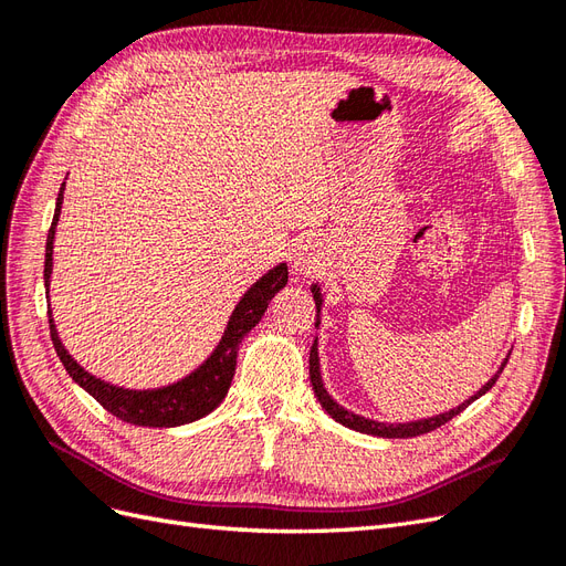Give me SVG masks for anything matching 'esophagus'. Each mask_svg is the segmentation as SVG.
I'll return each instance as SVG.
<instances>
[{"label":"esophagus","instance_id":"esophagus-1","mask_svg":"<svg viewBox=\"0 0 566 566\" xmlns=\"http://www.w3.org/2000/svg\"><path fill=\"white\" fill-rule=\"evenodd\" d=\"M323 262V250L318 245V241H312V238H306V241H300L293 248V254H290V269L297 279H306L312 276L321 269Z\"/></svg>","mask_w":566,"mask_h":566}]
</instances>
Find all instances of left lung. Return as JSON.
<instances>
[{
	"label": "left lung",
	"instance_id": "obj_1",
	"mask_svg": "<svg viewBox=\"0 0 566 566\" xmlns=\"http://www.w3.org/2000/svg\"><path fill=\"white\" fill-rule=\"evenodd\" d=\"M312 293H314V302H316V325L321 323V304H323V300H321V287L318 285H312ZM505 364H507V358L505 361L501 364V370L493 375V378L479 389L474 397H470L468 401H462L458 408H451V410H447V413H439V416H434V418H424V420H416V422H399V424H394V422H378V420H368V418H364V416H356V413H352V410H347V408H342L328 391H325V387H323V380H321V366H318V345H316V339H314V345H312V352H310V375H312V385H314V394L318 397V401H321V406L328 410V416L333 418V420H337L339 424H345V427H349V430H356V432H364V434H373V437H385V439H408V437H420V434H427V432H432V430H437V427H441V424H447L449 420H453L458 413H462V410H465L472 401H476L479 397H482V394H486L493 385H495V380H499V375L503 373V368H505Z\"/></svg>",
	"mask_w": 566,
	"mask_h": 566
}]
</instances>
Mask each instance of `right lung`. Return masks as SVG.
<instances>
[{"label":"right lung","instance_id":"1","mask_svg":"<svg viewBox=\"0 0 566 566\" xmlns=\"http://www.w3.org/2000/svg\"><path fill=\"white\" fill-rule=\"evenodd\" d=\"M63 186L65 184H61V191L56 198L54 221H51V229L46 233V252H44V287L46 290L51 279V264H54L51 262V254H54V233L59 224V214H61ZM285 283H287L285 264L273 266L269 273H264V276L241 297V302L235 304V310L227 323V331L221 335L219 345L210 354L208 361H205L200 368H196L191 375H186L184 380L160 389H125V387H115L94 378V375L84 370L75 358L65 352V347L59 339L54 318L49 314L51 342H54V349L67 375H71L84 391H90L92 397L115 418L125 420L129 424H139V427H179V424L205 418L208 413H212L221 401H224L235 373L238 345H241V339L262 321L271 297L276 295L281 287H285Z\"/></svg>","mask_w":566,"mask_h":566}]
</instances>
